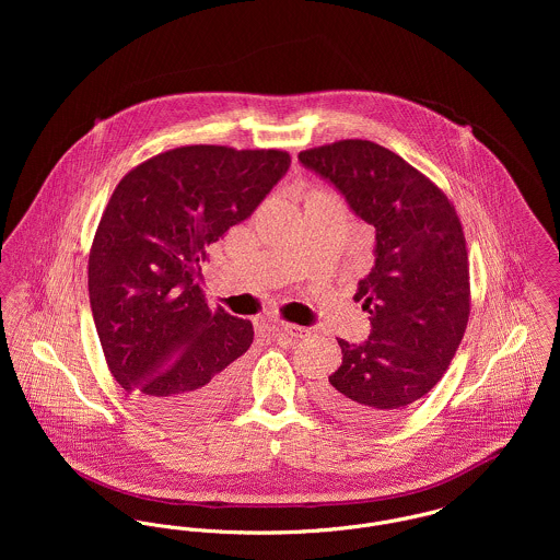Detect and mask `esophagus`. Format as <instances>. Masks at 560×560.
<instances>
[{"label":"esophagus","instance_id":"obj_1","mask_svg":"<svg viewBox=\"0 0 560 560\" xmlns=\"http://www.w3.org/2000/svg\"><path fill=\"white\" fill-rule=\"evenodd\" d=\"M280 329L287 334V336H291V338H295V340H302V338H306V336H311V329L308 327H302V325H295V323H280Z\"/></svg>","mask_w":560,"mask_h":560}]
</instances>
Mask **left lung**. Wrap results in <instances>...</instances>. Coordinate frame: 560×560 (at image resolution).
Instances as JSON below:
<instances>
[{
  "instance_id": "1",
  "label": "left lung",
  "mask_w": 560,
  "mask_h": 560,
  "mask_svg": "<svg viewBox=\"0 0 560 560\" xmlns=\"http://www.w3.org/2000/svg\"><path fill=\"white\" fill-rule=\"evenodd\" d=\"M375 229V265L353 300L371 315L364 345L338 340L342 364L319 399L360 424L395 420L446 373L470 317V260L448 196L397 153L338 140L300 153Z\"/></svg>"
}]
</instances>
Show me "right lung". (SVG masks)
Here are the masks:
<instances>
[{"label": "right lung", "mask_w": 560, "mask_h": 560, "mask_svg": "<svg viewBox=\"0 0 560 560\" xmlns=\"http://www.w3.org/2000/svg\"><path fill=\"white\" fill-rule=\"evenodd\" d=\"M278 149L178 147L116 185L88 258L96 334L114 380L165 420L207 416L235 393L254 327L209 308L198 262L287 174Z\"/></svg>", "instance_id": "right-lung-1"}]
</instances>
